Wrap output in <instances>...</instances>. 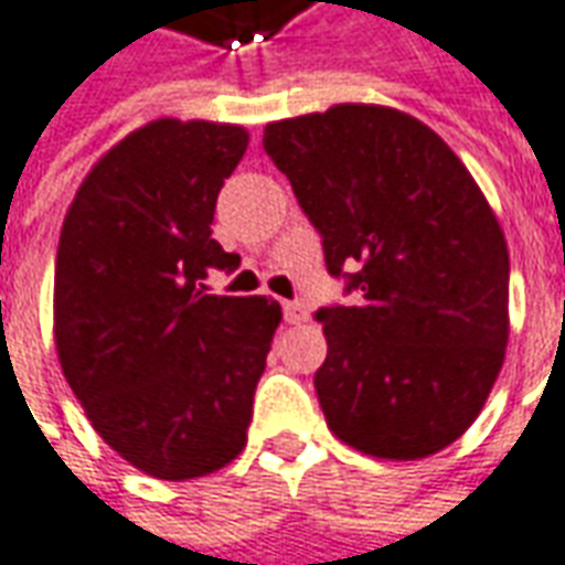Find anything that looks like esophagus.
<instances>
[{
	"label": "esophagus",
	"mask_w": 565,
	"mask_h": 565,
	"mask_svg": "<svg viewBox=\"0 0 565 565\" xmlns=\"http://www.w3.org/2000/svg\"><path fill=\"white\" fill-rule=\"evenodd\" d=\"M309 318V309L299 302V299H290V302H284V321L287 323H302Z\"/></svg>",
	"instance_id": "1"
}]
</instances>
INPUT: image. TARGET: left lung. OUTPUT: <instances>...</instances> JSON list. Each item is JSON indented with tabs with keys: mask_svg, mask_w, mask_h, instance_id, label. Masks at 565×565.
<instances>
[{
	"mask_svg": "<svg viewBox=\"0 0 565 565\" xmlns=\"http://www.w3.org/2000/svg\"><path fill=\"white\" fill-rule=\"evenodd\" d=\"M263 149L318 228L349 306H323L315 373L342 444L425 459L468 431L508 345V244L475 177L419 118L339 104L271 121Z\"/></svg>",
	"mask_w": 565,
	"mask_h": 565,
	"instance_id": "obj_1",
	"label": "left lung"
}]
</instances>
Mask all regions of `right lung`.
Here are the masks:
<instances>
[{"label": "right lung", "instance_id": "1", "mask_svg": "<svg viewBox=\"0 0 565 565\" xmlns=\"http://www.w3.org/2000/svg\"><path fill=\"white\" fill-rule=\"evenodd\" d=\"M247 131L159 118L97 161L66 211L54 342L94 431L159 480L220 471L247 444L281 306L207 294L242 256L211 238Z\"/></svg>", "mask_w": 565, "mask_h": 565}]
</instances>
